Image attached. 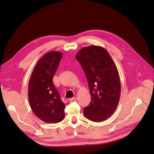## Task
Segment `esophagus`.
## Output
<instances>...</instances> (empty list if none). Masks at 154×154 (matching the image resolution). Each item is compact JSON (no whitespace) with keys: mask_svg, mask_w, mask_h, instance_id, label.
<instances>
[{"mask_svg":"<svg viewBox=\"0 0 154 154\" xmlns=\"http://www.w3.org/2000/svg\"><path fill=\"white\" fill-rule=\"evenodd\" d=\"M77 99V95H75V96H74L73 98H71V99H69V100L70 101V102H71V101H73V100H75Z\"/></svg>","mask_w":154,"mask_h":154,"instance_id":"esophagus-1","label":"esophagus"}]
</instances>
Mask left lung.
Wrapping results in <instances>:
<instances>
[{
	"label": "left lung",
	"instance_id": "obj_1",
	"mask_svg": "<svg viewBox=\"0 0 154 154\" xmlns=\"http://www.w3.org/2000/svg\"><path fill=\"white\" fill-rule=\"evenodd\" d=\"M75 57L86 75L91 98L89 105L83 110L84 115L93 122H103L112 115L119 103V71L109 52L103 47H85Z\"/></svg>",
	"mask_w": 154,
	"mask_h": 154
}]
</instances>
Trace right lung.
Segmentation results:
<instances>
[{"mask_svg": "<svg viewBox=\"0 0 154 154\" xmlns=\"http://www.w3.org/2000/svg\"><path fill=\"white\" fill-rule=\"evenodd\" d=\"M62 58L60 51H50L37 62L28 83V100L39 119L57 123L64 119L65 105L55 88L53 77Z\"/></svg>", "mask_w": 154, "mask_h": 154, "instance_id": "right-lung-1", "label": "right lung"}]
</instances>
